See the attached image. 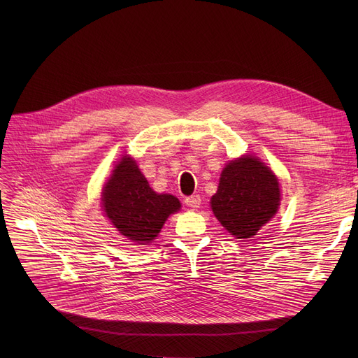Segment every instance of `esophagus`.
Returning a JSON list of instances; mask_svg holds the SVG:
<instances>
[{"label": "esophagus", "instance_id": "obj_1", "mask_svg": "<svg viewBox=\"0 0 358 358\" xmlns=\"http://www.w3.org/2000/svg\"><path fill=\"white\" fill-rule=\"evenodd\" d=\"M184 201H185V204L189 206V208H192V209H197V208H200V204H201V199H200L199 194H193V196L185 197Z\"/></svg>", "mask_w": 358, "mask_h": 358}]
</instances>
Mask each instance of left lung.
<instances>
[{"mask_svg":"<svg viewBox=\"0 0 358 358\" xmlns=\"http://www.w3.org/2000/svg\"><path fill=\"white\" fill-rule=\"evenodd\" d=\"M210 204L215 216L231 235L238 239L252 238L278 209L277 177L254 157L231 161L223 168Z\"/></svg>","mask_w":358,"mask_h":358,"instance_id":"left-lung-1","label":"left lung"}]
</instances>
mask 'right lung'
<instances>
[{"label": "right lung", "mask_w": 358, "mask_h": 358, "mask_svg": "<svg viewBox=\"0 0 358 358\" xmlns=\"http://www.w3.org/2000/svg\"><path fill=\"white\" fill-rule=\"evenodd\" d=\"M103 209L117 231L139 245H148L161 232L169 215L181 204L171 194H158L131 158H122L103 190Z\"/></svg>", "instance_id": "right-lung-1"}]
</instances>
